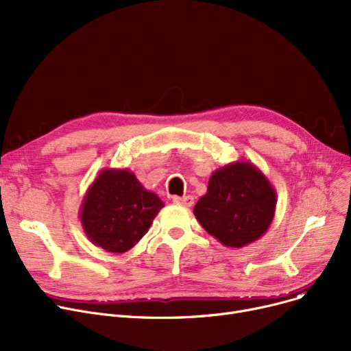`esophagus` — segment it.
<instances>
[{"instance_id": "34e87169", "label": "esophagus", "mask_w": 351, "mask_h": 351, "mask_svg": "<svg viewBox=\"0 0 351 351\" xmlns=\"http://www.w3.org/2000/svg\"><path fill=\"white\" fill-rule=\"evenodd\" d=\"M173 204L180 205V206H185V208H191L193 205V197L192 196H183V197L175 196L173 197Z\"/></svg>"}]
</instances>
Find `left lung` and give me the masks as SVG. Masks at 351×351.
Instances as JSON below:
<instances>
[{
  "label": "left lung",
  "instance_id": "left-lung-1",
  "mask_svg": "<svg viewBox=\"0 0 351 351\" xmlns=\"http://www.w3.org/2000/svg\"><path fill=\"white\" fill-rule=\"evenodd\" d=\"M276 204V191L265 173L249 160H236L212 173L193 213L223 246L241 249L267 232Z\"/></svg>",
  "mask_w": 351,
  "mask_h": 351
}]
</instances>
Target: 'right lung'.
Returning <instances> with one entry per match:
<instances>
[{"mask_svg": "<svg viewBox=\"0 0 351 351\" xmlns=\"http://www.w3.org/2000/svg\"><path fill=\"white\" fill-rule=\"evenodd\" d=\"M163 206L159 196L145 189L134 172L106 168L88 188L80 219L95 246L125 253L141 241Z\"/></svg>", "mask_w": 351, "mask_h": 351, "instance_id": "right-lung-1", "label": "right lung"}]
</instances>
